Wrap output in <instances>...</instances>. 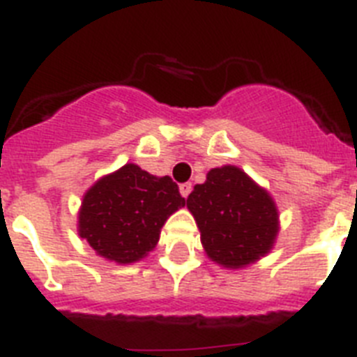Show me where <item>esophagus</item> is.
Instances as JSON below:
<instances>
[{
    "label": "esophagus",
    "mask_w": 357,
    "mask_h": 357,
    "mask_svg": "<svg viewBox=\"0 0 357 357\" xmlns=\"http://www.w3.org/2000/svg\"><path fill=\"white\" fill-rule=\"evenodd\" d=\"M192 192V185L190 183H183V185H179V194H181L183 197H188V194Z\"/></svg>",
    "instance_id": "esophagus-1"
}]
</instances>
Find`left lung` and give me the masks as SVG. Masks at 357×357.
<instances>
[{
	"label": "left lung",
	"instance_id": "8db88e82",
	"mask_svg": "<svg viewBox=\"0 0 357 357\" xmlns=\"http://www.w3.org/2000/svg\"><path fill=\"white\" fill-rule=\"evenodd\" d=\"M204 253L215 264L241 269L268 255L280 231L271 194L243 169L222 165L206 174L187 197Z\"/></svg>",
	"mask_w": 357,
	"mask_h": 357
}]
</instances>
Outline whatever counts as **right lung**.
<instances>
[{"label": "right lung", "instance_id": "1", "mask_svg": "<svg viewBox=\"0 0 357 357\" xmlns=\"http://www.w3.org/2000/svg\"><path fill=\"white\" fill-rule=\"evenodd\" d=\"M183 206L185 199L169 176L126 163L86 190L77 231L102 259L132 264L153 252L165 221Z\"/></svg>", "mask_w": 357, "mask_h": 357}]
</instances>
